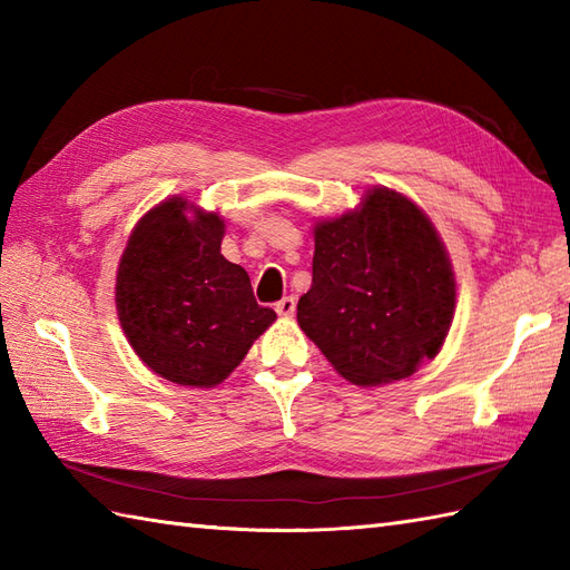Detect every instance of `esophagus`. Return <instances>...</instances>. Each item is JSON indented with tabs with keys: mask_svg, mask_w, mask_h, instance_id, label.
Returning a JSON list of instances; mask_svg holds the SVG:
<instances>
[{
	"mask_svg": "<svg viewBox=\"0 0 570 570\" xmlns=\"http://www.w3.org/2000/svg\"><path fill=\"white\" fill-rule=\"evenodd\" d=\"M276 313L278 316H284V318H288V316H294V311H296V298L294 296H284L282 301H276Z\"/></svg>",
	"mask_w": 570,
	"mask_h": 570,
	"instance_id": "esophagus-1",
	"label": "esophagus"
}]
</instances>
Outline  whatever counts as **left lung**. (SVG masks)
<instances>
[{"mask_svg":"<svg viewBox=\"0 0 570 570\" xmlns=\"http://www.w3.org/2000/svg\"><path fill=\"white\" fill-rule=\"evenodd\" d=\"M453 308L451 259L409 198L374 188L357 213L316 225L313 284L296 318L347 382L414 374L441 350Z\"/></svg>","mask_w":570,"mask_h":570,"instance_id":"obj_1","label":"left lung"}]
</instances>
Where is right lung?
Returning <instances> with one entry per match:
<instances>
[{
	"label": "right lung",
	"mask_w": 570,
	"mask_h": 570,
	"mask_svg": "<svg viewBox=\"0 0 570 570\" xmlns=\"http://www.w3.org/2000/svg\"><path fill=\"white\" fill-rule=\"evenodd\" d=\"M171 198L139 220L117 269V311L129 345L164 380L220 384L276 313L257 304L247 272L220 254L215 213L186 215Z\"/></svg>",
	"instance_id": "add662e5"
}]
</instances>
